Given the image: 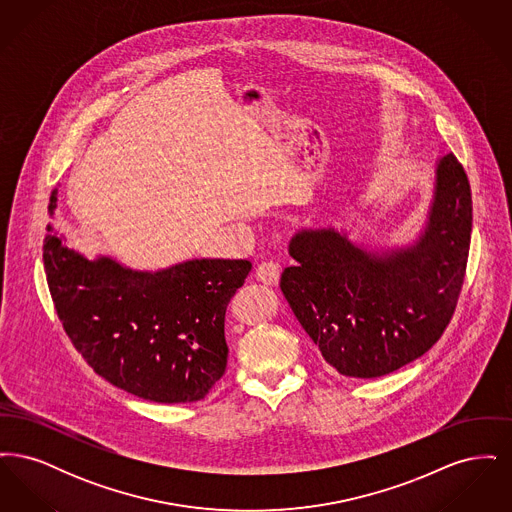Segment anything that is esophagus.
Listing matches in <instances>:
<instances>
[{"instance_id": "esophagus-1", "label": "esophagus", "mask_w": 512, "mask_h": 512, "mask_svg": "<svg viewBox=\"0 0 512 512\" xmlns=\"http://www.w3.org/2000/svg\"><path fill=\"white\" fill-rule=\"evenodd\" d=\"M278 276H280V265L274 257L263 259L255 268V278L263 284H276Z\"/></svg>"}]
</instances>
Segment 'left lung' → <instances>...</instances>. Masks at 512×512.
Listing matches in <instances>:
<instances>
[{
  "label": "left lung",
  "mask_w": 512,
  "mask_h": 512,
  "mask_svg": "<svg viewBox=\"0 0 512 512\" xmlns=\"http://www.w3.org/2000/svg\"><path fill=\"white\" fill-rule=\"evenodd\" d=\"M472 194L453 153L439 159L428 224L416 244L368 253L336 230H301L280 288L324 361L349 378H378L424 355L463 290Z\"/></svg>",
  "instance_id": "1"
}]
</instances>
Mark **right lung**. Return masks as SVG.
<instances>
[{
  "label": "right lung",
  "mask_w": 512,
  "mask_h": 512,
  "mask_svg": "<svg viewBox=\"0 0 512 512\" xmlns=\"http://www.w3.org/2000/svg\"><path fill=\"white\" fill-rule=\"evenodd\" d=\"M57 190L49 197V217ZM44 268L74 349L109 384L155 403L203 399L226 370V307L251 263L195 259L138 272L88 261L55 236L49 220Z\"/></svg>",
  "instance_id": "1"
}]
</instances>
